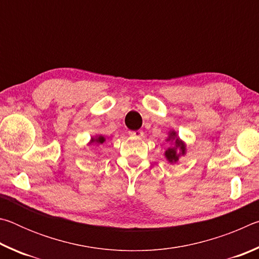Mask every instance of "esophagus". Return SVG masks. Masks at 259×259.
<instances>
[{"label": "esophagus", "mask_w": 259, "mask_h": 259, "mask_svg": "<svg viewBox=\"0 0 259 259\" xmlns=\"http://www.w3.org/2000/svg\"><path fill=\"white\" fill-rule=\"evenodd\" d=\"M129 135H130V136H133V137H137V138H139V137H143V136H144V133H143L142 130H136V131H130Z\"/></svg>", "instance_id": "34e87169"}]
</instances>
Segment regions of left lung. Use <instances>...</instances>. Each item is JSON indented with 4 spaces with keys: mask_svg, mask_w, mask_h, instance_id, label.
<instances>
[{
    "mask_svg": "<svg viewBox=\"0 0 259 259\" xmlns=\"http://www.w3.org/2000/svg\"><path fill=\"white\" fill-rule=\"evenodd\" d=\"M168 140H174L175 142V145L172 147H169L168 150L165 151L164 155L166 157V160H168L170 163H172V162H177L178 161V157L179 155H184L185 154V145H184V143L182 140H179V138H177V135L175 131H171L170 133V136Z\"/></svg>",
    "mask_w": 259,
    "mask_h": 259,
    "instance_id": "1",
    "label": "left lung"
}]
</instances>
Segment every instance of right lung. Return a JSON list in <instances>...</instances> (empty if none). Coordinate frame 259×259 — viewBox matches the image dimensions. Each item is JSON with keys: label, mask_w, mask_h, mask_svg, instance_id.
I'll use <instances>...</instances> for the list:
<instances>
[{"label": "right lung", "mask_w": 259, "mask_h": 259, "mask_svg": "<svg viewBox=\"0 0 259 259\" xmlns=\"http://www.w3.org/2000/svg\"><path fill=\"white\" fill-rule=\"evenodd\" d=\"M105 142V137L99 136L97 138H91V144H103Z\"/></svg>", "instance_id": "right-lung-1"}]
</instances>
